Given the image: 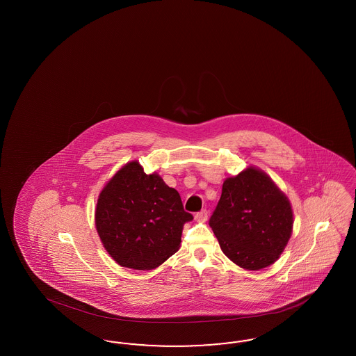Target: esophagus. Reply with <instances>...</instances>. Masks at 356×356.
Masks as SVG:
<instances>
[{
	"mask_svg": "<svg viewBox=\"0 0 356 356\" xmlns=\"http://www.w3.org/2000/svg\"><path fill=\"white\" fill-rule=\"evenodd\" d=\"M207 216H209V214H207V210L202 209L201 211H198V213L195 214L194 218H195L198 222H205L206 219H207Z\"/></svg>",
	"mask_w": 356,
	"mask_h": 356,
	"instance_id": "1",
	"label": "esophagus"
}]
</instances>
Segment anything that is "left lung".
<instances>
[{
  "mask_svg": "<svg viewBox=\"0 0 356 356\" xmlns=\"http://www.w3.org/2000/svg\"><path fill=\"white\" fill-rule=\"evenodd\" d=\"M209 225L237 266L264 269L280 259L291 237V204L266 173L249 167L225 180Z\"/></svg>",
  "mask_w": 356,
  "mask_h": 356,
  "instance_id": "obj_1",
  "label": "left lung"
}]
</instances>
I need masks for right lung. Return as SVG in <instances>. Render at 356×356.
<instances>
[{
  "instance_id": "add662e5",
  "label": "right lung",
  "mask_w": 356,
  "mask_h": 356,
  "mask_svg": "<svg viewBox=\"0 0 356 356\" xmlns=\"http://www.w3.org/2000/svg\"><path fill=\"white\" fill-rule=\"evenodd\" d=\"M192 219L179 192L158 173H145L137 161L106 184L95 211L97 234L109 256L134 270L155 269L175 254L184 225Z\"/></svg>"
}]
</instances>
